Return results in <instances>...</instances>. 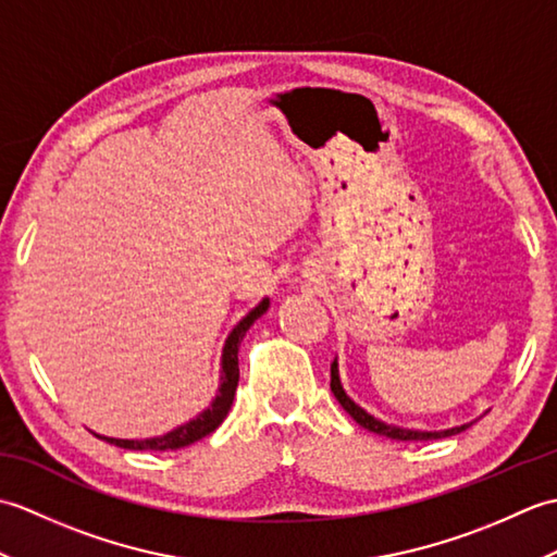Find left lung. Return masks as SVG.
Instances as JSON below:
<instances>
[{"instance_id": "8db88e82", "label": "left lung", "mask_w": 557, "mask_h": 557, "mask_svg": "<svg viewBox=\"0 0 557 557\" xmlns=\"http://www.w3.org/2000/svg\"><path fill=\"white\" fill-rule=\"evenodd\" d=\"M330 389H333V395L337 397V401L349 417L357 421L359 425H363L366 431H371L375 435H385V437H393V441H437V437H447V435H457L461 431H467L471 423L465 425H455V429H447V431H413V429H399V425L393 423H385L381 419H375L373 413L366 411L363 407H359L357 401H354L347 393L345 387L339 383V369H337V359L330 363Z\"/></svg>"}]
</instances>
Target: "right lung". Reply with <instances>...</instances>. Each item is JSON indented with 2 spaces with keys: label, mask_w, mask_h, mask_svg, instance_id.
<instances>
[{
  "label": "right lung",
  "mask_w": 557,
  "mask_h": 557,
  "mask_svg": "<svg viewBox=\"0 0 557 557\" xmlns=\"http://www.w3.org/2000/svg\"><path fill=\"white\" fill-rule=\"evenodd\" d=\"M268 306H270V299L260 301L256 309L248 311L242 318V321L234 325V330L227 335V339H224L218 395H215V399L210 401V407L200 411L196 419L182 423L180 429H174V431L164 433V435L146 437V441H122V437H108V435H98V433L96 435L100 437V441H108L110 445H116V447L156 449V453H158V449H160V453H164V449H180V447H186V445L200 441V437L210 435L224 421V417H227L230 409H232L236 385H239V345H242V339L246 335V330L251 327L258 321V318L268 311Z\"/></svg>",
  "instance_id": "1"
}]
</instances>
